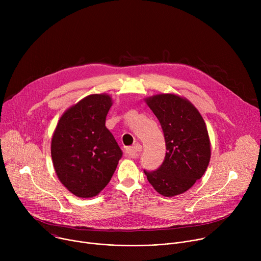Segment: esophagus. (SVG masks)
Instances as JSON below:
<instances>
[{
	"label": "esophagus",
	"instance_id": "34e87169",
	"mask_svg": "<svg viewBox=\"0 0 261 261\" xmlns=\"http://www.w3.org/2000/svg\"><path fill=\"white\" fill-rule=\"evenodd\" d=\"M141 150V145L139 143H135L134 145L128 147L126 150V154L128 157L131 158H136L137 157V153Z\"/></svg>",
	"mask_w": 261,
	"mask_h": 261
}]
</instances>
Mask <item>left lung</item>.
I'll use <instances>...</instances> for the list:
<instances>
[{
  "label": "left lung",
  "mask_w": 261,
  "mask_h": 261,
  "mask_svg": "<svg viewBox=\"0 0 261 261\" xmlns=\"http://www.w3.org/2000/svg\"><path fill=\"white\" fill-rule=\"evenodd\" d=\"M162 127L166 154L154 171L143 170L154 189L172 197L189 190L205 172L211 159V142L205 123L196 107L174 94L145 99Z\"/></svg>",
  "instance_id": "1"
}]
</instances>
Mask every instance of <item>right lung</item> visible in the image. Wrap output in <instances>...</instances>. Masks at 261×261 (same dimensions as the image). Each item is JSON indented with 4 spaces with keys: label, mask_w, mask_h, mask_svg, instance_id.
I'll use <instances>...</instances> for the list:
<instances>
[{
    "label": "right lung",
    "mask_w": 261,
    "mask_h": 261,
    "mask_svg": "<svg viewBox=\"0 0 261 261\" xmlns=\"http://www.w3.org/2000/svg\"><path fill=\"white\" fill-rule=\"evenodd\" d=\"M113 99L89 95L68 108L51 139V158L60 181L75 196L98 195L109 182L122 150L105 127Z\"/></svg>",
    "instance_id": "1"
}]
</instances>
